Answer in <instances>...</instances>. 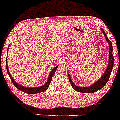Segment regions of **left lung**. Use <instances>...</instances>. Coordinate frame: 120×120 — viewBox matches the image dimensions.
Listing matches in <instances>:
<instances>
[{
    "instance_id": "8db88e82",
    "label": "left lung",
    "mask_w": 120,
    "mask_h": 120,
    "mask_svg": "<svg viewBox=\"0 0 120 120\" xmlns=\"http://www.w3.org/2000/svg\"><path fill=\"white\" fill-rule=\"evenodd\" d=\"M101 30H102V32L104 34V37H105V39L108 42V43L109 47V62L108 65L107 66V68L106 69L105 71L101 78L99 79L97 82L94 83L91 86L89 87H78L77 86L73 83V82L71 81V79L70 77L69 74V82L71 83V86L73 89L79 92V93H93L95 92L98 91L103 88V87L105 86V85L107 83L109 78L110 75H111V72L113 69V67L114 64V58L113 56V47L112 45V42H111L109 39H108V37L107 36V34H105L104 30L103 29L101 28Z\"/></svg>"
}]
</instances>
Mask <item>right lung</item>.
<instances>
[{
    "instance_id": "add662e5",
    "label": "right lung",
    "mask_w": 120,
    "mask_h": 120,
    "mask_svg": "<svg viewBox=\"0 0 120 120\" xmlns=\"http://www.w3.org/2000/svg\"><path fill=\"white\" fill-rule=\"evenodd\" d=\"M8 51V50H7ZM57 68H58V66H56V67H55L53 69V70L51 71V73L49 74V78H48V80L47 81L45 85H44L43 86H40V87H33V88H29V87H26L21 86L20 85H19V84L16 83V82L14 81V79L12 78V77L10 73L9 72V70H8V64H7V59H6V69L7 71V73L9 74V77H10L11 79L12 83H13V85H15V86L16 87V88H17L18 89L24 92V93H27V94H37V93H42V92H44L45 91H46L47 89L49 87V84H50L51 82L52 77H53V74H55V71L57 69Z\"/></svg>"
}]
</instances>
